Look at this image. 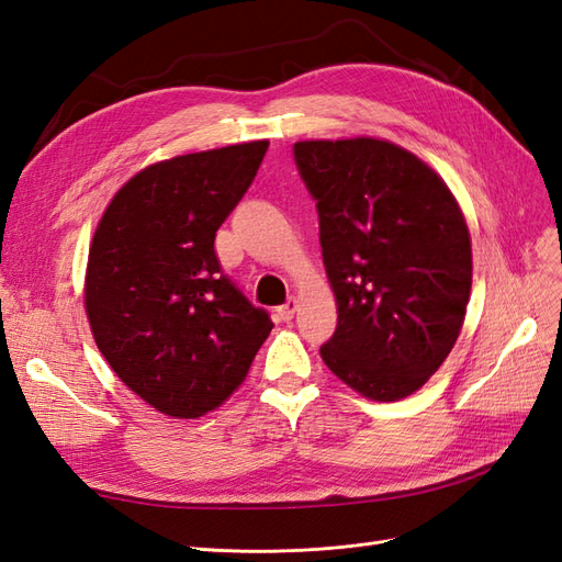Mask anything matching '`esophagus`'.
Wrapping results in <instances>:
<instances>
[{"instance_id": "esophagus-1", "label": "esophagus", "mask_w": 562, "mask_h": 562, "mask_svg": "<svg viewBox=\"0 0 562 562\" xmlns=\"http://www.w3.org/2000/svg\"><path fill=\"white\" fill-rule=\"evenodd\" d=\"M297 310H300V302L295 297H288V302L279 307V316H281V321H293Z\"/></svg>"}]
</instances>
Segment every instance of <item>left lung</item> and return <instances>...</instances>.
Instances as JSON below:
<instances>
[{"instance_id": "8db88e82", "label": "left lung", "mask_w": 562, "mask_h": 562, "mask_svg": "<svg viewBox=\"0 0 562 562\" xmlns=\"http://www.w3.org/2000/svg\"><path fill=\"white\" fill-rule=\"evenodd\" d=\"M337 300L321 359L372 401L415 394L448 359L471 293V236L452 192L413 151L378 138L302 140Z\"/></svg>"}]
</instances>
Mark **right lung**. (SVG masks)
<instances>
[{
  "label": "right lung",
  "instance_id": "obj_1",
  "mask_svg": "<svg viewBox=\"0 0 562 562\" xmlns=\"http://www.w3.org/2000/svg\"><path fill=\"white\" fill-rule=\"evenodd\" d=\"M255 140L151 164L95 227L83 302L100 353L133 394L194 419L246 380L274 328L225 274L215 232L265 159Z\"/></svg>",
  "mask_w": 562,
  "mask_h": 562
}]
</instances>
